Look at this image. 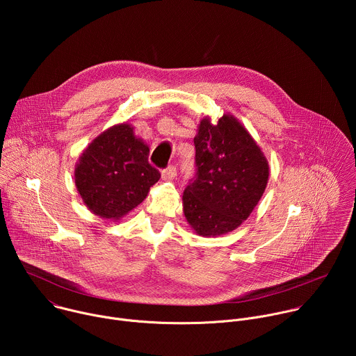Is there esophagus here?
Listing matches in <instances>:
<instances>
[{
  "label": "esophagus",
  "mask_w": 356,
  "mask_h": 356,
  "mask_svg": "<svg viewBox=\"0 0 356 356\" xmlns=\"http://www.w3.org/2000/svg\"><path fill=\"white\" fill-rule=\"evenodd\" d=\"M176 176H177V172H176V168H173V166H169L165 170H162L163 180H173Z\"/></svg>",
  "instance_id": "obj_1"
}]
</instances>
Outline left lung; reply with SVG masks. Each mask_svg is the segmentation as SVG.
Segmentation results:
<instances>
[{"mask_svg":"<svg viewBox=\"0 0 356 356\" xmlns=\"http://www.w3.org/2000/svg\"><path fill=\"white\" fill-rule=\"evenodd\" d=\"M195 180L183 194V213L200 236L236 229L258 206L269 163L257 140L229 113L217 124L207 115L194 136Z\"/></svg>","mask_w":356,"mask_h":356,"instance_id":"obj_1","label":"left lung"}]
</instances>
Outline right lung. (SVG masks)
Segmentation results:
<instances>
[{
	"label": "right lung",
	"mask_w": 356,
	"mask_h": 356,
	"mask_svg": "<svg viewBox=\"0 0 356 356\" xmlns=\"http://www.w3.org/2000/svg\"><path fill=\"white\" fill-rule=\"evenodd\" d=\"M147 156L149 146L135 135L131 124H115L101 132L74 168V184L84 206L108 221L136 209L161 179Z\"/></svg>",
	"instance_id": "add662e5"
}]
</instances>
